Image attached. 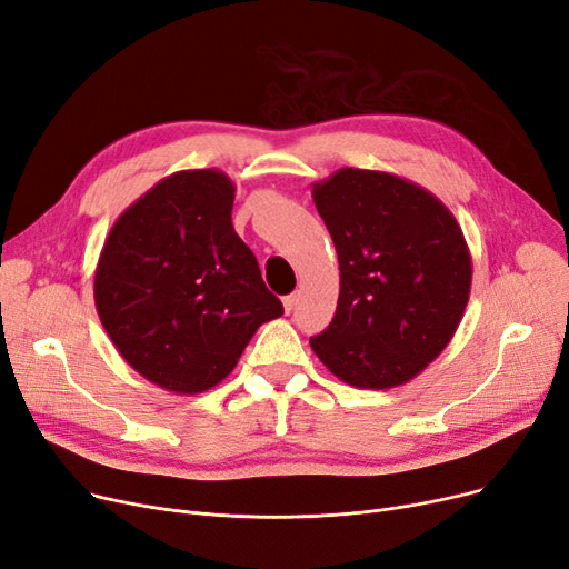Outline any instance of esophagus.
<instances>
[{"instance_id":"obj_1","label":"esophagus","mask_w":569,"mask_h":569,"mask_svg":"<svg viewBox=\"0 0 569 569\" xmlns=\"http://www.w3.org/2000/svg\"><path fill=\"white\" fill-rule=\"evenodd\" d=\"M282 306H284V312H291L293 306H296V293H289L282 299Z\"/></svg>"}]
</instances>
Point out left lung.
I'll return each instance as SVG.
<instances>
[{"instance_id":"8db88e82","label":"left lung","mask_w":569,"mask_h":569,"mask_svg":"<svg viewBox=\"0 0 569 569\" xmlns=\"http://www.w3.org/2000/svg\"><path fill=\"white\" fill-rule=\"evenodd\" d=\"M340 266L319 361L357 389H391L436 361L463 319L472 257L451 210L385 171L340 169L312 184Z\"/></svg>"}]
</instances>
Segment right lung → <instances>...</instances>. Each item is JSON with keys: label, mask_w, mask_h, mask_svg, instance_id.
Segmentation results:
<instances>
[{"label": "right lung", "mask_w": 569, "mask_h": 569, "mask_svg": "<svg viewBox=\"0 0 569 569\" xmlns=\"http://www.w3.org/2000/svg\"><path fill=\"white\" fill-rule=\"evenodd\" d=\"M236 187L218 169L159 180L116 220L94 270V306L120 357L148 382L203 393L284 308L231 224Z\"/></svg>", "instance_id": "add662e5"}]
</instances>
